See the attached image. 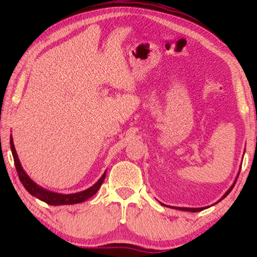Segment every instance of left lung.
<instances>
[{
  "instance_id": "8db88e82",
  "label": "left lung",
  "mask_w": 257,
  "mask_h": 257,
  "mask_svg": "<svg viewBox=\"0 0 257 257\" xmlns=\"http://www.w3.org/2000/svg\"><path fill=\"white\" fill-rule=\"evenodd\" d=\"M237 180V179H236ZM236 180H235V182H236ZM235 182H234V184H235ZM234 184L232 185V187L230 188V189H228L227 190V192L224 194V195H223L222 196V199H224L225 198V196L228 194V193H230L231 192V191H232V189L234 188ZM221 199V200H222ZM220 200V201H221ZM176 209L177 210H181V211H190V212H199V211H202V210H204V207H198V209H192V207H176Z\"/></svg>"
}]
</instances>
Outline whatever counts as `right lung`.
I'll list each match as a JSON object with an SVG mask.
<instances>
[{
  "label": "right lung",
  "mask_w": 257,
  "mask_h": 257,
  "mask_svg": "<svg viewBox=\"0 0 257 257\" xmlns=\"http://www.w3.org/2000/svg\"><path fill=\"white\" fill-rule=\"evenodd\" d=\"M10 144H11V150H12V155H13V158H14V165H15V168H16V171H18L20 181L22 182V184L24 185V188L27 191H29V192L33 196H35V198L44 201L45 203L50 204V205H63V204L81 203V202L88 200L89 198H91L92 195L96 194L97 191L99 190L100 185L102 184L103 180H105L106 171H105V173L102 174L101 178L98 180V181L94 185H92V187H90L89 189H87L85 191H81V192L74 193V194H59V193H55V192H51V191H47L45 189L38 187V185L35 182L32 181L30 177L24 172L23 168H22V166H21L18 154H16V150L14 148L12 137H11Z\"/></svg>",
  "instance_id": "obj_1"
}]
</instances>
